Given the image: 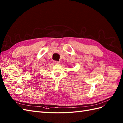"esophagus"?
Instances as JSON below:
<instances>
[{
  "label": "esophagus",
  "mask_w": 123,
  "mask_h": 123,
  "mask_svg": "<svg viewBox=\"0 0 123 123\" xmlns=\"http://www.w3.org/2000/svg\"><path fill=\"white\" fill-rule=\"evenodd\" d=\"M54 63L55 64H60V62L59 61H54Z\"/></svg>",
  "instance_id": "1"
}]
</instances>
